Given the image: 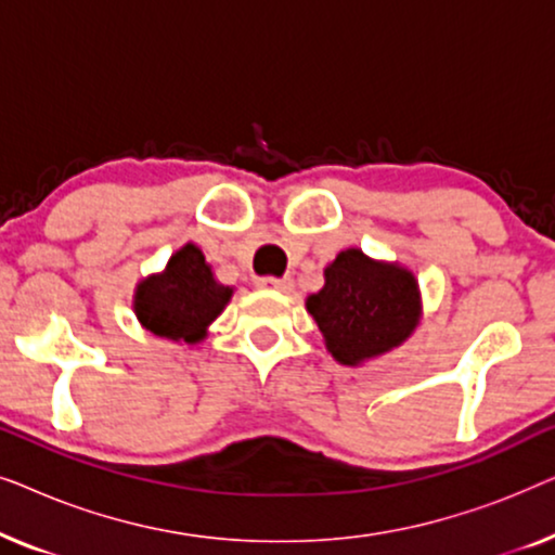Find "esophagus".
<instances>
[{
    "label": "esophagus",
    "instance_id": "obj_1",
    "mask_svg": "<svg viewBox=\"0 0 555 555\" xmlns=\"http://www.w3.org/2000/svg\"><path fill=\"white\" fill-rule=\"evenodd\" d=\"M257 285L264 287V291H278V293H291L295 287L291 278H262L257 280Z\"/></svg>",
    "mask_w": 555,
    "mask_h": 555
}]
</instances>
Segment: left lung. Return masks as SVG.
<instances>
[{"label": "left lung", "instance_id": "1", "mask_svg": "<svg viewBox=\"0 0 555 555\" xmlns=\"http://www.w3.org/2000/svg\"><path fill=\"white\" fill-rule=\"evenodd\" d=\"M325 285L306 308L325 348L344 366L384 356L412 336L422 315L416 278L397 262H378L361 249H344L325 268Z\"/></svg>", "mask_w": 555, "mask_h": 555}]
</instances>
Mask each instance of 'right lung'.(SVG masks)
Masks as SVG:
<instances>
[{
	"mask_svg": "<svg viewBox=\"0 0 555 555\" xmlns=\"http://www.w3.org/2000/svg\"><path fill=\"white\" fill-rule=\"evenodd\" d=\"M232 293L230 285L215 278L202 249L186 242L171 255L164 272L135 285L133 313L154 336L199 344Z\"/></svg>",
	"mask_w": 555,
	"mask_h": 555,
	"instance_id": "add662e5",
	"label": "right lung"
}]
</instances>
